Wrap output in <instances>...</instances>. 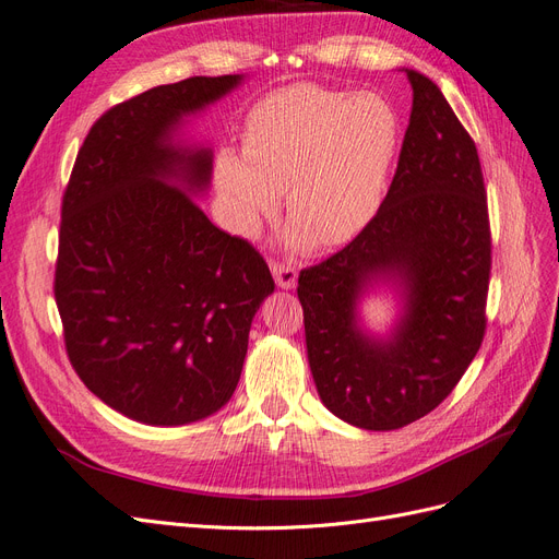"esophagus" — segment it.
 <instances>
[{"label":"esophagus","mask_w":559,"mask_h":559,"mask_svg":"<svg viewBox=\"0 0 559 559\" xmlns=\"http://www.w3.org/2000/svg\"><path fill=\"white\" fill-rule=\"evenodd\" d=\"M270 270H273V277H275L277 286H282V289H294L298 282V270L292 263L273 261L270 263Z\"/></svg>","instance_id":"esophagus-1"}]
</instances>
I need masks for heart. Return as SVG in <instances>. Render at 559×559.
<instances>
[{
    "label": "heart",
    "instance_id": "heart-1",
    "mask_svg": "<svg viewBox=\"0 0 559 559\" xmlns=\"http://www.w3.org/2000/svg\"><path fill=\"white\" fill-rule=\"evenodd\" d=\"M399 140V114L378 93L296 83L265 95L247 114L242 154L214 160L226 228L253 238L284 193L286 249L352 242L382 207Z\"/></svg>",
    "mask_w": 559,
    "mask_h": 559
}]
</instances>
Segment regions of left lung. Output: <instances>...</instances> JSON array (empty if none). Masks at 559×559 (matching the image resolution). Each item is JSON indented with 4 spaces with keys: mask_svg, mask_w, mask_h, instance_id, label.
I'll return each instance as SVG.
<instances>
[{
    "mask_svg": "<svg viewBox=\"0 0 559 559\" xmlns=\"http://www.w3.org/2000/svg\"><path fill=\"white\" fill-rule=\"evenodd\" d=\"M403 72L413 111L380 212L298 277L319 399L368 431L425 417L462 380L483 343L492 265L476 144L431 79ZM382 285L400 312L392 330L373 334L360 300Z\"/></svg>",
    "mask_w": 559,
    "mask_h": 559,
    "instance_id": "8db88e82",
    "label": "left lung"
}]
</instances>
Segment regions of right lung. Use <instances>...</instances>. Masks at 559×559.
<instances>
[{
  "mask_svg": "<svg viewBox=\"0 0 559 559\" xmlns=\"http://www.w3.org/2000/svg\"><path fill=\"white\" fill-rule=\"evenodd\" d=\"M193 76L109 109L79 148L62 198L56 302L79 378L151 427L222 411L240 382L251 319L275 292L261 253L195 202L212 148L186 118L242 86Z\"/></svg>",
  "mask_w": 559,
  "mask_h": 559,
  "instance_id": "add662e5",
  "label": "right lung"
}]
</instances>
